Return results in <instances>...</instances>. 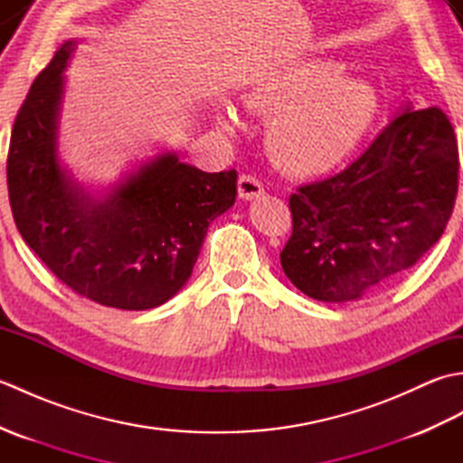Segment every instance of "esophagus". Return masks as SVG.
I'll return each instance as SVG.
<instances>
[{
	"mask_svg": "<svg viewBox=\"0 0 463 463\" xmlns=\"http://www.w3.org/2000/svg\"><path fill=\"white\" fill-rule=\"evenodd\" d=\"M264 193V186L262 183L257 179L254 175H241L239 179V196L244 201H250V199H257V196H260Z\"/></svg>",
	"mask_w": 463,
	"mask_h": 463,
	"instance_id": "34e87169",
	"label": "esophagus"
}]
</instances>
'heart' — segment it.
I'll return each mask as SVG.
<instances>
[{"label":"heart","instance_id":"heart-1","mask_svg":"<svg viewBox=\"0 0 463 463\" xmlns=\"http://www.w3.org/2000/svg\"><path fill=\"white\" fill-rule=\"evenodd\" d=\"M247 103L272 115L267 145L284 169L320 175L336 169L358 149L378 115L376 90L332 59H310L264 73L252 83ZM221 119L234 125L224 105Z\"/></svg>","mask_w":463,"mask_h":463}]
</instances>
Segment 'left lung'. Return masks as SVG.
Wrapping results in <instances>:
<instances>
[{
    "label": "left lung",
    "mask_w": 463,
    "mask_h": 463,
    "mask_svg": "<svg viewBox=\"0 0 463 463\" xmlns=\"http://www.w3.org/2000/svg\"><path fill=\"white\" fill-rule=\"evenodd\" d=\"M402 109L346 169L290 194L280 264L310 298H362L406 274L444 234L459 179L454 127L439 107Z\"/></svg>",
    "instance_id": "8db88e82"
}]
</instances>
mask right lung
<instances>
[{
	"label": "right lung",
	"instance_id": "1",
	"mask_svg": "<svg viewBox=\"0 0 463 463\" xmlns=\"http://www.w3.org/2000/svg\"><path fill=\"white\" fill-rule=\"evenodd\" d=\"M67 42L19 107L7 151V193L27 247L75 294L146 310L189 280L206 229L237 199V171L204 173L161 155L109 199L90 203L59 169L55 121Z\"/></svg>",
	"mask_w": 463,
	"mask_h": 463
}]
</instances>
